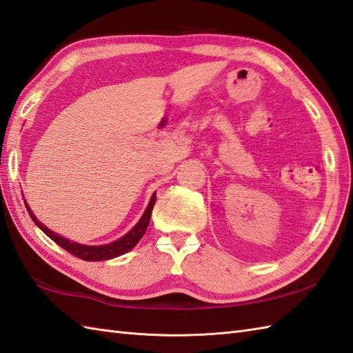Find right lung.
Segmentation results:
<instances>
[{"mask_svg":"<svg viewBox=\"0 0 353 353\" xmlns=\"http://www.w3.org/2000/svg\"><path fill=\"white\" fill-rule=\"evenodd\" d=\"M155 199H157V196L154 193L151 199H150V203H148L143 216L140 217V221L134 226H132V228L127 234H125L123 237L117 239L112 243H107V245H99V246L81 245V243L70 241L69 239L59 236L57 232L48 230L41 221H39V219L34 216L33 211H31V208L28 207L27 202H26V207H27L30 217L33 219V222L39 226V228H41L52 241H56L59 246L66 249L69 254L81 258V260H84V261H104V260H112V258L127 254L137 245L139 240L143 237L148 225H150V219H151V214H152V208L155 205Z\"/></svg>","mask_w":353,"mask_h":353,"instance_id":"add662e5","label":"right lung"}]
</instances>
